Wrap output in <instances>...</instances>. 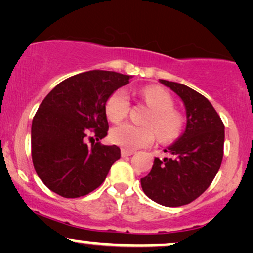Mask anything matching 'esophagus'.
<instances>
[{
    "mask_svg": "<svg viewBox=\"0 0 253 253\" xmlns=\"http://www.w3.org/2000/svg\"><path fill=\"white\" fill-rule=\"evenodd\" d=\"M134 154V152L133 150H129V149H126V148H123L121 149V155L124 156H130V155H133Z\"/></svg>",
    "mask_w": 253,
    "mask_h": 253,
    "instance_id": "34e87169",
    "label": "esophagus"
}]
</instances>
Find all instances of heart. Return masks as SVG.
<instances>
[{"instance_id": "obj_1", "label": "heart", "mask_w": 253, "mask_h": 253, "mask_svg": "<svg viewBox=\"0 0 253 253\" xmlns=\"http://www.w3.org/2000/svg\"><path fill=\"white\" fill-rule=\"evenodd\" d=\"M140 95L147 104L152 114L146 124L150 125L156 130L159 140L168 142L180 135L183 119L174 108L171 95L160 86H147L140 91ZM129 98L124 89H118L106 103V114L113 123H119L128 114ZM152 128V129H153ZM149 126L139 127L135 125L125 123L114 127L111 130L112 141L127 149H136L148 146L155 140V131Z\"/></svg>"}]
</instances>
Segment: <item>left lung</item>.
<instances>
[{"label": "left lung", "mask_w": 253, "mask_h": 253, "mask_svg": "<svg viewBox=\"0 0 253 253\" xmlns=\"http://www.w3.org/2000/svg\"><path fill=\"white\" fill-rule=\"evenodd\" d=\"M181 98L185 128L165 152L171 156L154 159L152 170L141 178L143 193L165 207L193 202L208 189L219 170L224 146V125L206 97L183 84L159 79Z\"/></svg>", "instance_id": "left-lung-1"}]
</instances>
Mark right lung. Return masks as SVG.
Returning a JSON list of instances; mask_svg holds the SVG:
<instances>
[{"label": "right lung", "mask_w": 253, "mask_h": 253, "mask_svg": "<svg viewBox=\"0 0 253 253\" xmlns=\"http://www.w3.org/2000/svg\"><path fill=\"white\" fill-rule=\"evenodd\" d=\"M130 78L92 70L59 83L42 101L31 126V156L38 177L53 193L66 198L89 194L120 159L119 147H88L86 137L89 132L97 140L107 135L108 98Z\"/></svg>", "instance_id": "obj_1"}]
</instances>
